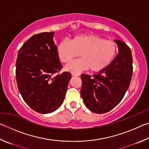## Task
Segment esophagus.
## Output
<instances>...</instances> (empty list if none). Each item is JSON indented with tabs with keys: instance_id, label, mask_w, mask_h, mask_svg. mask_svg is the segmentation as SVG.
<instances>
[{
	"instance_id": "esophagus-1",
	"label": "esophagus",
	"mask_w": 149,
	"mask_h": 149,
	"mask_svg": "<svg viewBox=\"0 0 149 149\" xmlns=\"http://www.w3.org/2000/svg\"><path fill=\"white\" fill-rule=\"evenodd\" d=\"M72 75H73V76H79L80 74H79V73H77V72H72Z\"/></svg>"
}]
</instances>
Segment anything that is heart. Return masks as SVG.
<instances>
[{
    "instance_id": "1",
    "label": "heart",
    "mask_w": 149,
    "mask_h": 149,
    "mask_svg": "<svg viewBox=\"0 0 149 149\" xmlns=\"http://www.w3.org/2000/svg\"><path fill=\"white\" fill-rule=\"evenodd\" d=\"M56 53L60 61L68 64L79 55L80 58L75 60L66 65L65 70L78 72L89 69L93 72H99L106 68L113 61L117 53L115 42L105 40L93 34L75 35L70 40H63L58 45Z\"/></svg>"
}]
</instances>
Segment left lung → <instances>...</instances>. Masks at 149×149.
<instances>
[{
    "instance_id": "left-lung-1",
    "label": "left lung",
    "mask_w": 149,
    "mask_h": 149,
    "mask_svg": "<svg viewBox=\"0 0 149 149\" xmlns=\"http://www.w3.org/2000/svg\"><path fill=\"white\" fill-rule=\"evenodd\" d=\"M115 42L119 51L109 65L92 76L81 75V96L86 107L97 114L109 112L119 104L132 80V51L123 42L119 40Z\"/></svg>"
}]
</instances>
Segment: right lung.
Wrapping results in <instances>:
<instances>
[{
  "label": "right lung",
  "mask_w": 149,
  "mask_h": 149,
  "mask_svg": "<svg viewBox=\"0 0 149 149\" xmlns=\"http://www.w3.org/2000/svg\"><path fill=\"white\" fill-rule=\"evenodd\" d=\"M54 32L35 34L18 50L16 77L18 90L29 107L41 114L56 110L64 101L72 78L62 68L53 41Z\"/></svg>",
  "instance_id": "1"
}]
</instances>
